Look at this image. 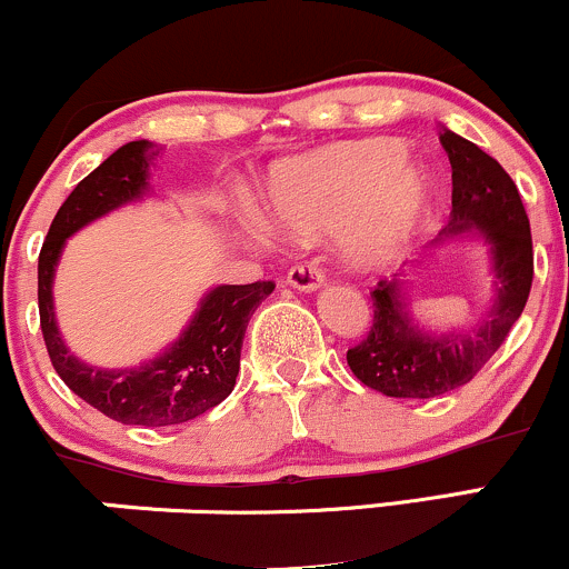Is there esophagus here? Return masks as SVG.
Returning <instances> with one entry per match:
<instances>
[{"label": "esophagus", "mask_w": 569, "mask_h": 569, "mask_svg": "<svg viewBox=\"0 0 569 569\" xmlns=\"http://www.w3.org/2000/svg\"><path fill=\"white\" fill-rule=\"evenodd\" d=\"M323 270L318 264L312 262H305V264H293L289 270V276H286V283L293 286V289L299 291H316L323 286Z\"/></svg>", "instance_id": "esophagus-1"}]
</instances>
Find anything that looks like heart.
Listing matches in <instances>:
<instances>
[{"mask_svg":"<svg viewBox=\"0 0 569 569\" xmlns=\"http://www.w3.org/2000/svg\"><path fill=\"white\" fill-rule=\"evenodd\" d=\"M433 198V176L407 162L396 139L339 143L272 176L267 208L278 230L312 238L345 228V253L358 267H382L401 253ZM264 232V224L253 219Z\"/></svg>","mask_w":569,"mask_h":569,"instance_id":"b5f03b06","label":"heart"}]
</instances>
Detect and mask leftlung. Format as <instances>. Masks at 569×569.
<instances>
[{"instance_id":"obj_1","label":"left lung","mask_w":569,"mask_h":569,"mask_svg":"<svg viewBox=\"0 0 569 569\" xmlns=\"http://www.w3.org/2000/svg\"><path fill=\"white\" fill-rule=\"evenodd\" d=\"M441 147L452 162V213L436 243L473 232L489 246L495 305L468 331L426 335L411 323L401 280L371 291L375 321L348 350V367L367 388L393 398H436L462 388L506 342L532 289V234L513 179L473 141L443 128Z\"/></svg>"}]
</instances>
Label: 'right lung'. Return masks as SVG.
Wrapping results in <instances>:
<instances>
[{"instance_id":"add662e5","label":"right lung","mask_w":569,"mask_h":569,"mask_svg":"<svg viewBox=\"0 0 569 569\" xmlns=\"http://www.w3.org/2000/svg\"><path fill=\"white\" fill-rule=\"evenodd\" d=\"M154 158L152 141H130L84 176L58 208L37 267L39 326L58 377L101 415L143 428L189 422L232 393L246 326L276 289L272 280L217 286L200 299L198 312L171 348L141 367L98 369L71 356L53 312V276L63 243L103 213L141 200L149 192V162Z\"/></svg>"}]
</instances>
